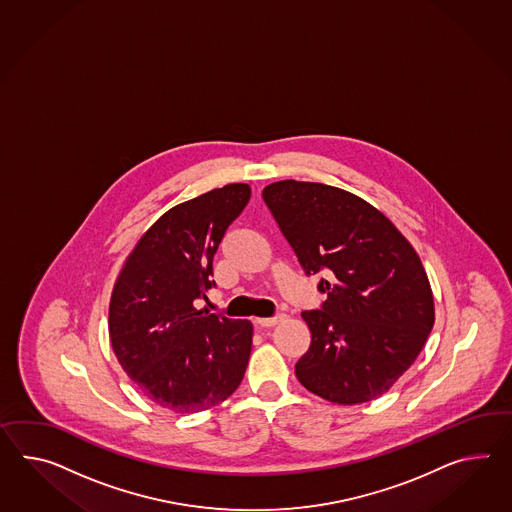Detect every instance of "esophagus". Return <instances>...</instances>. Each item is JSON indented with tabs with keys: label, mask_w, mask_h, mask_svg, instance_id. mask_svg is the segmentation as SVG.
Masks as SVG:
<instances>
[{
	"label": "esophagus",
	"mask_w": 512,
	"mask_h": 512,
	"mask_svg": "<svg viewBox=\"0 0 512 512\" xmlns=\"http://www.w3.org/2000/svg\"><path fill=\"white\" fill-rule=\"evenodd\" d=\"M281 320H283V316H275V318H255L253 324L257 325V327H262V329H266V327H274V325L279 324Z\"/></svg>",
	"instance_id": "34e87169"
}]
</instances>
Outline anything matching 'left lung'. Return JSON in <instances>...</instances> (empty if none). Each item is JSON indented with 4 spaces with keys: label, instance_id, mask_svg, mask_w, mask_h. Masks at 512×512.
Wrapping results in <instances>:
<instances>
[{
    "label": "left lung",
    "instance_id": "8db88e82",
    "mask_svg": "<svg viewBox=\"0 0 512 512\" xmlns=\"http://www.w3.org/2000/svg\"><path fill=\"white\" fill-rule=\"evenodd\" d=\"M262 200L307 274L329 272L322 311L301 312L311 348L301 385L338 405L383 396L411 368L435 324V301L411 242L374 205L342 188L277 181Z\"/></svg>",
    "mask_w": 512,
    "mask_h": 512
}]
</instances>
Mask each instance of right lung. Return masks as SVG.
Segmentation results:
<instances>
[{
    "label": "right lung",
    "instance_id": "1",
    "mask_svg": "<svg viewBox=\"0 0 512 512\" xmlns=\"http://www.w3.org/2000/svg\"><path fill=\"white\" fill-rule=\"evenodd\" d=\"M251 198L231 183L164 212L127 255L109 305V335L146 398L179 414L220 405L250 361L253 325L198 309L212 257Z\"/></svg>",
    "mask_w": 512,
    "mask_h": 512
}]
</instances>
